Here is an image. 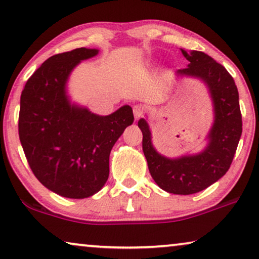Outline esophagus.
Segmentation results:
<instances>
[{
    "label": "esophagus",
    "instance_id": "esophagus-1",
    "mask_svg": "<svg viewBox=\"0 0 259 259\" xmlns=\"http://www.w3.org/2000/svg\"><path fill=\"white\" fill-rule=\"evenodd\" d=\"M133 113L136 120H138V119L141 118L142 114H144V108H142L140 105H136V106H133Z\"/></svg>",
    "mask_w": 259,
    "mask_h": 259
}]
</instances>
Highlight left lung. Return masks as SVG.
<instances>
[{"mask_svg": "<svg viewBox=\"0 0 259 259\" xmlns=\"http://www.w3.org/2000/svg\"><path fill=\"white\" fill-rule=\"evenodd\" d=\"M181 51L188 65L176 71V76L202 80L212 100L213 123L207 146L197 154L170 159L154 148L147 120L141 118L138 126L142 132V151L149 173L156 185L168 193L190 195L219 181L230 168L242 136V114L237 86L226 67L204 52Z\"/></svg>", "mask_w": 259, "mask_h": 259, "instance_id": "left-lung-1", "label": "left lung"}]
</instances>
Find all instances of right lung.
Returning a JSON list of instances; mask_svg holds the SVG:
<instances>
[{
  "label": "right lung",
  "instance_id": "obj_1",
  "mask_svg": "<svg viewBox=\"0 0 259 259\" xmlns=\"http://www.w3.org/2000/svg\"><path fill=\"white\" fill-rule=\"evenodd\" d=\"M98 52L79 48L52 56L21 95L18 134L25 157L38 181L63 197H90L103 188L111 149L134 121L130 105L98 115L71 103L66 91L71 72Z\"/></svg>",
  "mask_w": 259,
  "mask_h": 259
}]
</instances>
